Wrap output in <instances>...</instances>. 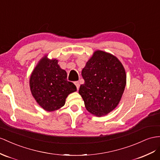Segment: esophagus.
Masks as SVG:
<instances>
[{
  "label": "esophagus",
  "instance_id": "esophagus-1",
  "mask_svg": "<svg viewBox=\"0 0 160 160\" xmlns=\"http://www.w3.org/2000/svg\"><path fill=\"white\" fill-rule=\"evenodd\" d=\"M74 84H75L76 87V88H77V90H78L79 88H80V83H79V82H75Z\"/></svg>",
  "mask_w": 160,
  "mask_h": 160
}]
</instances>
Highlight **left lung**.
<instances>
[{
  "label": "left lung",
  "instance_id": "8db88e82",
  "mask_svg": "<svg viewBox=\"0 0 160 160\" xmlns=\"http://www.w3.org/2000/svg\"><path fill=\"white\" fill-rule=\"evenodd\" d=\"M79 94L88 111L98 117L111 112L121 100L126 84L124 66L116 57L96 51L82 71Z\"/></svg>",
  "mask_w": 160,
  "mask_h": 160
}]
</instances>
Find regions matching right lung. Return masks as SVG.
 I'll use <instances>...</instances> for the list:
<instances>
[{
	"label": "right lung",
	"instance_id": "obj_1",
	"mask_svg": "<svg viewBox=\"0 0 160 160\" xmlns=\"http://www.w3.org/2000/svg\"><path fill=\"white\" fill-rule=\"evenodd\" d=\"M30 87L32 96L41 108L53 112L65 105L69 94L77 91L67 80V73L58 65V60L41 59L32 73Z\"/></svg>",
	"mask_w": 160,
	"mask_h": 160
}]
</instances>
